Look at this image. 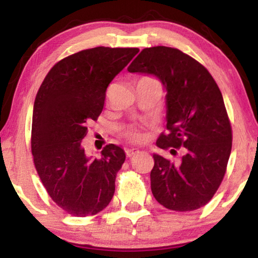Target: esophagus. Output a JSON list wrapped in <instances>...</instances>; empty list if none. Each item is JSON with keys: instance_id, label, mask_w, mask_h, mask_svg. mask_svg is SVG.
<instances>
[{"instance_id": "esophagus-1", "label": "esophagus", "mask_w": 258, "mask_h": 258, "mask_svg": "<svg viewBox=\"0 0 258 258\" xmlns=\"http://www.w3.org/2000/svg\"><path fill=\"white\" fill-rule=\"evenodd\" d=\"M126 156L127 157H132V156H135V155H137V153H139V150L138 149H127L126 150Z\"/></svg>"}]
</instances>
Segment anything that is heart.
Instances as JSON below:
<instances>
[{
  "label": "heart",
  "instance_id": "1",
  "mask_svg": "<svg viewBox=\"0 0 258 258\" xmlns=\"http://www.w3.org/2000/svg\"><path fill=\"white\" fill-rule=\"evenodd\" d=\"M123 135H125L126 138L132 140V142H142L143 137H144L142 130H140V127L133 126V125L127 126L125 131H123Z\"/></svg>",
  "mask_w": 258,
  "mask_h": 258
}]
</instances>
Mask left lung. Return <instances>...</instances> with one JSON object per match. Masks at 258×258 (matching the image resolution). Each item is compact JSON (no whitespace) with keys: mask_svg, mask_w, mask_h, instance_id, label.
I'll return each instance as SVG.
<instances>
[{"mask_svg":"<svg viewBox=\"0 0 258 258\" xmlns=\"http://www.w3.org/2000/svg\"><path fill=\"white\" fill-rule=\"evenodd\" d=\"M130 73L158 77L167 90V133L158 148L184 156L175 163L153 155V197L171 211L198 210L211 201L226 172L232 128L221 91L204 65L174 47L144 48Z\"/></svg>","mask_w":258,"mask_h":258,"instance_id":"8db88e82","label":"left lung"}]
</instances>
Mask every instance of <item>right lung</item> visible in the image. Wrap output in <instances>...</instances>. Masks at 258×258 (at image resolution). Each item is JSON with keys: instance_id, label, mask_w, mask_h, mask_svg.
Returning a JSON list of instances; mask_svg holds the SVG:
<instances>
[{"instance_id": "right-lung-1", "label": "right lung", "mask_w": 258, "mask_h": 258, "mask_svg": "<svg viewBox=\"0 0 258 258\" xmlns=\"http://www.w3.org/2000/svg\"><path fill=\"white\" fill-rule=\"evenodd\" d=\"M139 52L137 47L88 48L63 58L42 81L34 101L31 148L35 169L50 198L74 217L108 206L125 151L108 144L100 158L82 146L88 122L97 120L113 78Z\"/></svg>"}]
</instances>
